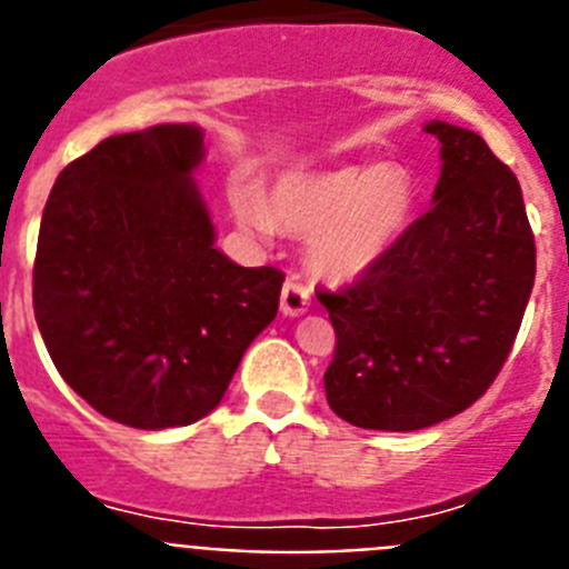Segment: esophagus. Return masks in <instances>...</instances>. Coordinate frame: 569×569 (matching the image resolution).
<instances>
[{
	"label": "esophagus",
	"instance_id": "obj_1",
	"mask_svg": "<svg viewBox=\"0 0 569 569\" xmlns=\"http://www.w3.org/2000/svg\"><path fill=\"white\" fill-rule=\"evenodd\" d=\"M279 308L284 316H301L310 308V290L299 279H288L281 288Z\"/></svg>",
	"mask_w": 569,
	"mask_h": 569
}]
</instances>
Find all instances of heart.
Instances as JSON below:
<instances>
[{"label": "heart", "mask_w": 569, "mask_h": 569, "mask_svg": "<svg viewBox=\"0 0 569 569\" xmlns=\"http://www.w3.org/2000/svg\"><path fill=\"white\" fill-rule=\"evenodd\" d=\"M233 216L241 228L308 233L313 273L345 281L376 268L407 230L416 210V179L399 162L341 164L276 179L264 196L236 184Z\"/></svg>", "instance_id": "obj_1"}]
</instances>
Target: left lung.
<instances>
[{
	"mask_svg": "<svg viewBox=\"0 0 569 569\" xmlns=\"http://www.w3.org/2000/svg\"><path fill=\"white\" fill-rule=\"evenodd\" d=\"M433 208L339 293H319L336 330L328 405L365 430L410 433L485 396L521 328L536 241L519 179L479 133L433 119Z\"/></svg>",
	"mask_w": 569,
	"mask_h": 569,
	"instance_id": "left-lung-1",
	"label": "left lung"
}]
</instances>
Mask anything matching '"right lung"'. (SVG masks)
Returning <instances> with one entry per match:
<instances>
[{"instance_id": "add662e5", "label": "right lung", "mask_w": 569, "mask_h": 569, "mask_svg": "<svg viewBox=\"0 0 569 569\" xmlns=\"http://www.w3.org/2000/svg\"><path fill=\"white\" fill-rule=\"evenodd\" d=\"M202 159L199 124L110 136L59 173L42 213L44 347L93 410L139 430L208 416L279 310L281 270L216 248L193 179Z\"/></svg>"}]
</instances>
